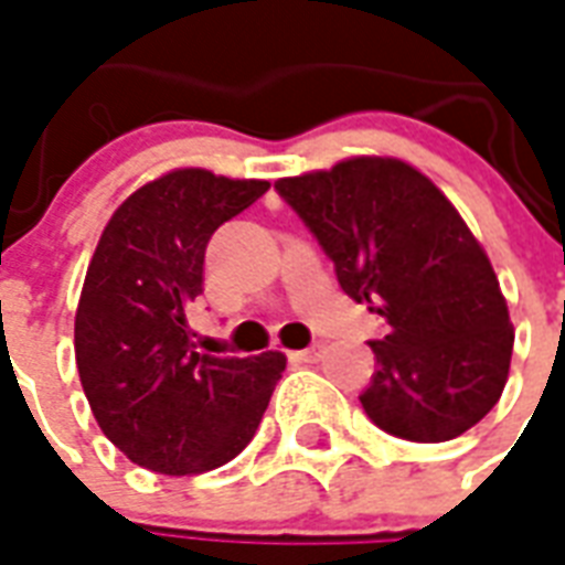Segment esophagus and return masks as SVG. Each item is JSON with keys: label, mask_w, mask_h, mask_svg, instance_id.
Segmentation results:
<instances>
[{"label": "esophagus", "mask_w": 565, "mask_h": 565, "mask_svg": "<svg viewBox=\"0 0 565 565\" xmlns=\"http://www.w3.org/2000/svg\"><path fill=\"white\" fill-rule=\"evenodd\" d=\"M326 353L323 344H311L308 350H296V353H290V359L294 362H308V365H315V362H320Z\"/></svg>", "instance_id": "esophagus-1"}]
</instances>
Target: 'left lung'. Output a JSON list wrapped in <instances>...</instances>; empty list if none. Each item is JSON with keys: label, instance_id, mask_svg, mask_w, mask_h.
I'll return each mask as SVG.
<instances>
[{"label": "left lung", "instance_id": "1", "mask_svg": "<svg viewBox=\"0 0 565 565\" xmlns=\"http://www.w3.org/2000/svg\"><path fill=\"white\" fill-rule=\"evenodd\" d=\"M341 290L386 320L359 395L367 419L413 443L452 440L503 395L512 323L491 260L431 179L395 158H350L278 179Z\"/></svg>", "mask_w": 565, "mask_h": 565}]
</instances>
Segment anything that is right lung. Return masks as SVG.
Returning a JSON list of instances; mask_svg holds the SVG:
<instances>
[{
  "label": "right lung",
  "mask_w": 565,
  "mask_h": 565,
  "mask_svg": "<svg viewBox=\"0 0 565 565\" xmlns=\"http://www.w3.org/2000/svg\"><path fill=\"white\" fill-rule=\"evenodd\" d=\"M269 182L173 170L113 212L83 281L74 353L107 440L146 470L206 473L245 449L287 365L284 353H200L188 311L212 233Z\"/></svg>",
  "instance_id": "obj_1"
}]
</instances>
